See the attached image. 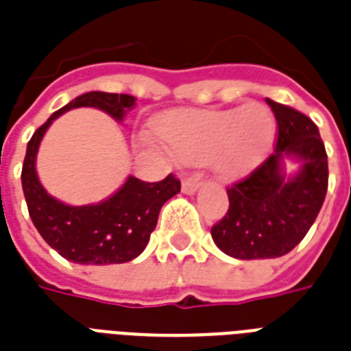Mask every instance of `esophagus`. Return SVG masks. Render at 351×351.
<instances>
[{
    "label": "esophagus",
    "instance_id": "esophagus-1",
    "mask_svg": "<svg viewBox=\"0 0 351 351\" xmlns=\"http://www.w3.org/2000/svg\"><path fill=\"white\" fill-rule=\"evenodd\" d=\"M198 186H200V176H186L182 180V191L186 195H193L198 189Z\"/></svg>",
    "mask_w": 351,
    "mask_h": 351
}]
</instances>
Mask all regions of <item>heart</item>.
<instances>
[{
	"label": "heart",
	"instance_id": "heart-1",
	"mask_svg": "<svg viewBox=\"0 0 351 351\" xmlns=\"http://www.w3.org/2000/svg\"><path fill=\"white\" fill-rule=\"evenodd\" d=\"M158 134L184 164L213 160L220 176L239 178L266 156L275 138V118L261 104L226 111L182 109L160 121Z\"/></svg>",
	"mask_w": 351,
	"mask_h": 351
}]
</instances>
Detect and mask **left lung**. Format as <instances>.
Instances as JSON below:
<instances>
[{"mask_svg": "<svg viewBox=\"0 0 351 351\" xmlns=\"http://www.w3.org/2000/svg\"><path fill=\"white\" fill-rule=\"evenodd\" d=\"M277 118L275 151L250 176L228 187L230 209L211 228L215 244L242 261L277 258L310 231L328 191V154L310 118L267 98ZM297 159L300 171L283 173V160Z\"/></svg>", "mask_w": 351, "mask_h": 351, "instance_id": "8db88e82", "label": "left lung"}]
</instances>
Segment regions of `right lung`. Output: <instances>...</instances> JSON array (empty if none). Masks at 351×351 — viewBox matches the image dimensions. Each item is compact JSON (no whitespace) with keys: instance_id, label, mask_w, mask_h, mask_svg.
Segmentation results:
<instances>
[{"instance_id":"add662e5","label":"right lung","mask_w":351,"mask_h":351,"mask_svg":"<svg viewBox=\"0 0 351 351\" xmlns=\"http://www.w3.org/2000/svg\"><path fill=\"white\" fill-rule=\"evenodd\" d=\"M134 101L136 98L129 95L85 93L54 112L27 143L21 186L30 219L47 244L67 261L106 266L136 258L156 228L162 206L180 193V180L173 175L160 182H142L129 176L104 202L69 206L51 197L41 186L36 173V154L52 121L76 107H96L121 121L134 107Z\"/></svg>"}]
</instances>
